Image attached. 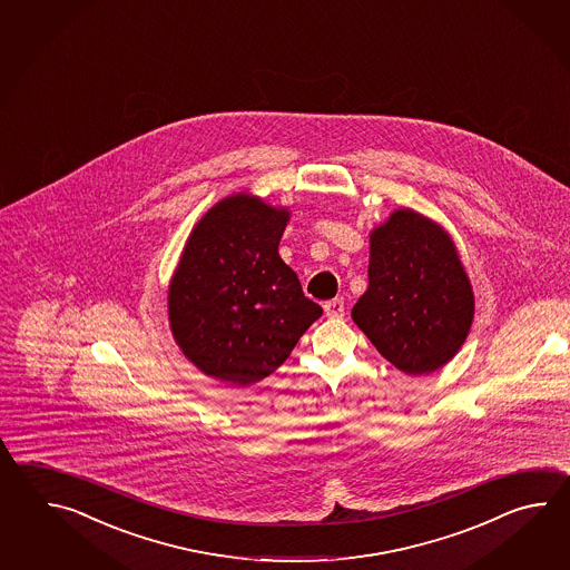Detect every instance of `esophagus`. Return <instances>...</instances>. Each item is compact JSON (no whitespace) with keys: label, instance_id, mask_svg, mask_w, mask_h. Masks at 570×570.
Segmentation results:
<instances>
[{"label":"esophagus","instance_id":"esophagus-1","mask_svg":"<svg viewBox=\"0 0 570 570\" xmlns=\"http://www.w3.org/2000/svg\"><path fill=\"white\" fill-rule=\"evenodd\" d=\"M324 309H326L327 317H342L344 315V299L338 297V299H332V302H326L324 305Z\"/></svg>","mask_w":570,"mask_h":570}]
</instances>
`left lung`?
Here are the masks:
<instances>
[{"instance_id":"left-lung-1","label":"left lung","mask_w":570,"mask_h":570,"mask_svg":"<svg viewBox=\"0 0 570 570\" xmlns=\"http://www.w3.org/2000/svg\"><path fill=\"white\" fill-rule=\"evenodd\" d=\"M474 295L449 232L413 209H395L371 232L368 289L352 307L389 363L430 375L461 351L473 324Z\"/></svg>"}]
</instances>
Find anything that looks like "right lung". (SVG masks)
<instances>
[{"label":"right lung","instance_id":"add662e5","mask_svg":"<svg viewBox=\"0 0 570 570\" xmlns=\"http://www.w3.org/2000/svg\"><path fill=\"white\" fill-rule=\"evenodd\" d=\"M287 207L236 194L195 224L169 285L175 342L191 363L246 387L275 373L322 307L279 256Z\"/></svg>","mask_w":570,"mask_h":570}]
</instances>
